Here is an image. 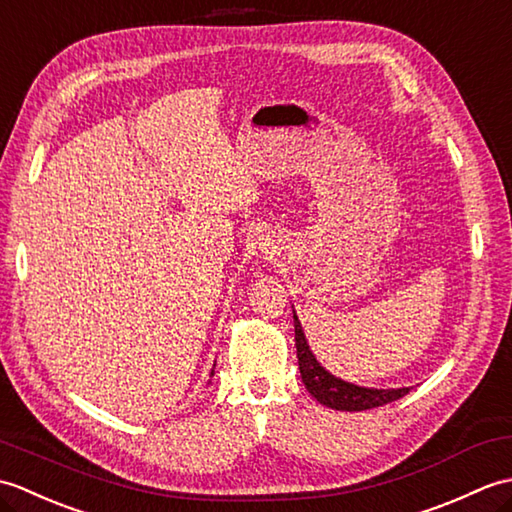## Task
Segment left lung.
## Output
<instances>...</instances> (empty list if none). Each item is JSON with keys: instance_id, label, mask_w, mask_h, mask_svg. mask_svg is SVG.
Segmentation results:
<instances>
[{"instance_id": "1", "label": "left lung", "mask_w": 512, "mask_h": 512, "mask_svg": "<svg viewBox=\"0 0 512 512\" xmlns=\"http://www.w3.org/2000/svg\"><path fill=\"white\" fill-rule=\"evenodd\" d=\"M295 319V345L299 358V372L306 389L312 398H317L321 405L336 409V411H365L374 407H383L387 402H394L409 394V387L400 389H376V387H361L328 372L312 354L306 334H303L301 321L297 312L292 310Z\"/></svg>"}]
</instances>
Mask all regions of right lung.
Returning a JSON list of instances; mask_svg holds the SVG:
<instances>
[{
	"instance_id": "add662e5",
	"label": "right lung",
	"mask_w": 512,
	"mask_h": 512,
	"mask_svg": "<svg viewBox=\"0 0 512 512\" xmlns=\"http://www.w3.org/2000/svg\"><path fill=\"white\" fill-rule=\"evenodd\" d=\"M213 369H215V365H213ZM213 369H211V376H213Z\"/></svg>"
}]
</instances>
